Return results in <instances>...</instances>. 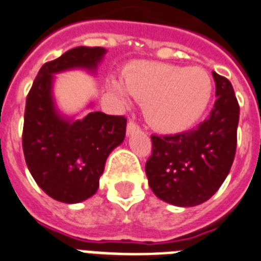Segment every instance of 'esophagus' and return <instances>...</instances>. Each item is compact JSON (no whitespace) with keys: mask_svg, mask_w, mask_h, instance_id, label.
Here are the masks:
<instances>
[{"mask_svg":"<svg viewBox=\"0 0 261 261\" xmlns=\"http://www.w3.org/2000/svg\"><path fill=\"white\" fill-rule=\"evenodd\" d=\"M139 127L135 124L134 122H128V124H127V135H131L134 134L135 131H138Z\"/></svg>","mask_w":261,"mask_h":261,"instance_id":"obj_1","label":"esophagus"}]
</instances>
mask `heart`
I'll return each mask as SVG.
<instances>
[{
    "instance_id": "b5f03b06",
    "label": "heart",
    "mask_w": 261,
    "mask_h": 261,
    "mask_svg": "<svg viewBox=\"0 0 261 261\" xmlns=\"http://www.w3.org/2000/svg\"><path fill=\"white\" fill-rule=\"evenodd\" d=\"M111 87L124 104L131 97L144 101L149 124L167 134L192 128L208 108L214 89L205 69L156 61L134 63L124 82L113 79Z\"/></svg>"
}]
</instances>
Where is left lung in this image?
Returning <instances> with one entry per match:
<instances>
[{"instance_id": "1", "label": "left lung", "mask_w": 261, "mask_h": 261, "mask_svg": "<svg viewBox=\"0 0 261 261\" xmlns=\"http://www.w3.org/2000/svg\"><path fill=\"white\" fill-rule=\"evenodd\" d=\"M216 101L210 117L194 130L152 135V156L145 171L160 200L176 206H196L210 200L230 172L237 148L240 107L231 83L212 72Z\"/></svg>"}]
</instances>
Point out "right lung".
Segmentation results:
<instances>
[{"label":"right lung","mask_w":261,"mask_h":261,"mask_svg":"<svg viewBox=\"0 0 261 261\" xmlns=\"http://www.w3.org/2000/svg\"><path fill=\"white\" fill-rule=\"evenodd\" d=\"M104 47H73L39 69L27 95L23 127L25 163L38 186L65 204L90 198L99 186L105 162L126 137L123 116L89 112L65 115L56 104V75L83 69L95 75L102 63ZM90 101L85 109L93 108Z\"/></svg>","instance_id":"1"}]
</instances>
